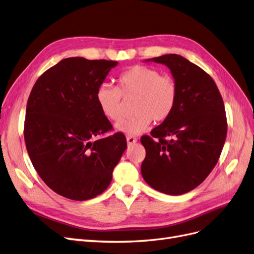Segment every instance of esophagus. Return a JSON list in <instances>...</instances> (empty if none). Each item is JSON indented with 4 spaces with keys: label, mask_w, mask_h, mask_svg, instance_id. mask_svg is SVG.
<instances>
[{
    "label": "esophagus",
    "mask_w": 254,
    "mask_h": 254,
    "mask_svg": "<svg viewBox=\"0 0 254 254\" xmlns=\"http://www.w3.org/2000/svg\"><path fill=\"white\" fill-rule=\"evenodd\" d=\"M127 142L128 146H132V144L137 142V138H136V137H133V136H128L127 138Z\"/></svg>",
    "instance_id": "esophagus-1"
}]
</instances>
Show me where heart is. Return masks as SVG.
I'll return each mask as SVG.
<instances>
[{"mask_svg":"<svg viewBox=\"0 0 254 254\" xmlns=\"http://www.w3.org/2000/svg\"><path fill=\"white\" fill-rule=\"evenodd\" d=\"M136 97L131 118L116 123L115 128L126 135H138L146 131L152 121L167 119L178 99V87L171 76L162 75L156 69L135 66L118 76V87L101 85L96 99L101 112L107 119L117 121L121 117V101Z\"/></svg>","mask_w":254,"mask_h":254,"instance_id":"1","label":"heart"}]
</instances>
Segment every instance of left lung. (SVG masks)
<instances>
[{"instance_id":"1","label":"left lung","mask_w":254,"mask_h":254,"mask_svg":"<svg viewBox=\"0 0 254 254\" xmlns=\"http://www.w3.org/2000/svg\"><path fill=\"white\" fill-rule=\"evenodd\" d=\"M146 62L170 69L178 99L169 117L140 138L146 149L141 176L157 191L183 194L203 182L218 162L228 128L223 101L214 79L183 56Z\"/></svg>"}]
</instances>
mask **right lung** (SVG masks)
I'll return each mask as SVG.
<instances>
[{"label": "right lung", "mask_w": 254, "mask_h": 254, "mask_svg": "<svg viewBox=\"0 0 254 254\" xmlns=\"http://www.w3.org/2000/svg\"><path fill=\"white\" fill-rule=\"evenodd\" d=\"M118 62L69 57L47 70L27 100L24 140L34 168L51 190L75 201L110 186L127 149L122 133L92 141L113 128L96 93Z\"/></svg>", "instance_id": "1"}]
</instances>
